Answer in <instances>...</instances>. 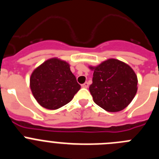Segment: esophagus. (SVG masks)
Returning a JSON list of instances; mask_svg holds the SVG:
<instances>
[{
	"label": "esophagus",
	"mask_w": 159,
	"mask_h": 159,
	"mask_svg": "<svg viewBox=\"0 0 159 159\" xmlns=\"http://www.w3.org/2000/svg\"><path fill=\"white\" fill-rule=\"evenodd\" d=\"M88 86H89V84H88V82L84 83V84H82V88H88Z\"/></svg>",
	"instance_id": "34e87169"
}]
</instances>
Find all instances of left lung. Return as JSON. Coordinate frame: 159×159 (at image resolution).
I'll use <instances>...</instances> for the list:
<instances>
[{
	"mask_svg": "<svg viewBox=\"0 0 159 159\" xmlns=\"http://www.w3.org/2000/svg\"><path fill=\"white\" fill-rule=\"evenodd\" d=\"M89 68L94 71L89 90L98 106L107 111L117 112L130 104L137 92L138 78L128 64L108 59Z\"/></svg>",
	"mask_w": 159,
	"mask_h": 159,
	"instance_id": "obj_1",
	"label": "left lung"
}]
</instances>
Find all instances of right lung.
Listing matches in <instances>:
<instances>
[{"instance_id": "add662e5", "label": "right lung", "mask_w": 159, "mask_h": 159, "mask_svg": "<svg viewBox=\"0 0 159 159\" xmlns=\"http://www.w3.org/2000/svg\"><path fill=\"white\" fill-rule=\"evenodd\" d=\"M30 88L40 106L57 110L73 99L80 85L70 70L69 64L55 57L44 61L32 71Z\"/></svg>"}]
</instances>
